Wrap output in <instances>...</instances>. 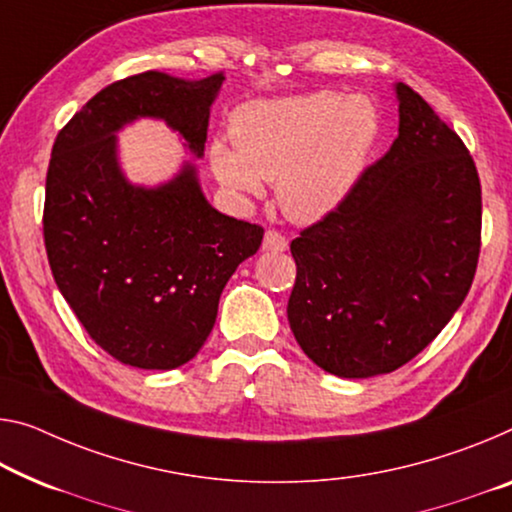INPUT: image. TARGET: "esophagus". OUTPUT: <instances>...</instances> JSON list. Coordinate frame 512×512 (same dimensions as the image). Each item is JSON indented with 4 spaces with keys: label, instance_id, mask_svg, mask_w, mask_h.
Masks as SVG:
<instances>
[{
    "label": "esophagus",
    "instance_id": "esophagus-1",
    "mask_svg": "<svg viewBox=\"0 0 512 512\" xmlns=\"http://www.w3.org/2000/svg\"><path fill=\"white\" fill-rule=\"evenodd\" d=\"M263 249L265 251H286L288 249V240L286 235H281L279 231H265V238H263Z\"/></svg>",
    "mask_w": 512,
    "mask_h": 512
}]
</instances>
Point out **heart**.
I'll return each mask as SVG.
<instances>
[{"mask_svg": "<svg viewBox=\"0 0 512 512\" xmlns=\"http://www.w3.org/2000/svg\"><path fill=\"white\" fill-rule=\"evenodd\" d=\"M231 130L235 144H210L219 183L238 199H258L265 180H277L283 212L313 224L355 190L380 135V119L364 96L316 91L242 105Z\"/></svg>", "mask_w": 512, "mask_h": 512, "instance_id": "heart-1", "label": "heart"}]
</instances>
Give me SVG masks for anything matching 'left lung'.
Instances as JSON below:
<instances>
[{"label": "left lung", "mask_w": 512, "mask_h": 512, "mask_svg": "<svg viewBox=\"0 0 512 512\" xmlns=\"http://www.w3.org/2000/svg\"><path fill=\"white\" fill-rule=\"evenodd\" d=\"M398 137L332 215L290 242V329L338 377L391 373L460 309L481 251V180L462 139L407 84Z\"/></svg>", "instance_id": "left-lung-1"}]
</instances>
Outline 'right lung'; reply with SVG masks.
Returning <instances> with one entry per match:
<instances>
[{"instance_id": "add662e5", "label": "right lung", "mask_w": 512, "mask_h": 512, "mask_svg": "<svg viewBox=\"0 0 512 512\" xmlns=\"http://www.w3.org/2000/svg\"><path fill=\"white\" fill-rule=\"evenodd\" d=\"M224 73H139L96 93L52 146L43 235L54 281L77 320L121 364L171 371L196 357L219 295L263 242L258 224L215 210L192 162L157 187L135 185L116 132L160 119L203 157Z\"/></svg>"}]
</instances>
